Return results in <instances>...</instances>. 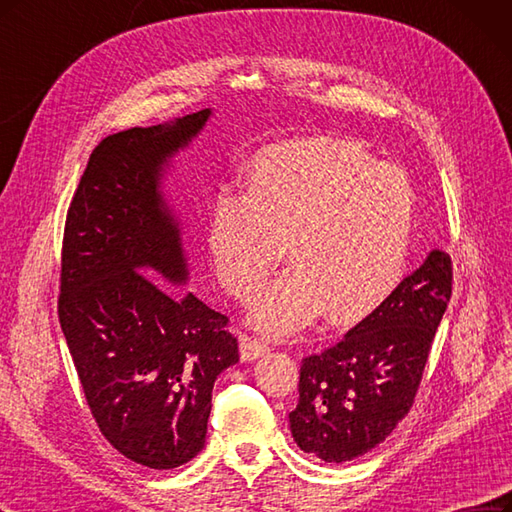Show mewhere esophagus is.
<instances>
[{
  "instance_id": "1",
  "label": "esophagus",
  "mask_w": 512,
  "mask_h": 512,
  "mask_svg": "<svg viewBox=\"0 0 512 512\" xmlns=\"http://www.w3.org/2000/svg\"><path fill=\"white\" fill-rule=\"evenodd\" d=\"M239 347H241V358L243 360L260 358V356H264L269 351V343L267 341H262L258 337H248V334H245V337L241 339Z\"/></svg>"
}]
</instances>
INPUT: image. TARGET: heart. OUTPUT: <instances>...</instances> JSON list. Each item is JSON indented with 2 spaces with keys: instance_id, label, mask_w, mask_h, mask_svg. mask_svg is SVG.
Returning <instances> with one entry per match:
<instances>
[{
  "instance_id": "heart-1",
  "label": "heart",
  "mask_w": 512,
  "mask_h": 512,
  "mask_svg": "<svg viewBox=\"0 0 512 512\" xmlns=\"http://www.w3.org/2000/svg\"><path fill=\"white\" fill-rule=\"evenodd\" d=\"M413 216L402 169L343 139H303L262 150L243 175L241 197H216L207 252L224 290L250 301L288 245L292 269L252 313L262 330L286 332L322 307L328 320L349 322L396 286Z\"/></svg>"
}]
</instances>
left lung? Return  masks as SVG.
I'll return each mask as SVG.
<instances>
[{
	"mask_svg": "<svg viewBox=\"0 0 512 512\" xmlns=\"http://www.w3.org/2000/svg\"><path fill=\"white\" fill-rule=\"evenodd\" d=\"M451 286V258L434 250L341 341L303 358L290 413L298 447L343 464L390 436L413 407Z\"/></svg>",
	"mask_w": 512,
	"mask_h": 512,
	"instance_id": "8db88e82",
	"label": "left lung"
}]
</instances>
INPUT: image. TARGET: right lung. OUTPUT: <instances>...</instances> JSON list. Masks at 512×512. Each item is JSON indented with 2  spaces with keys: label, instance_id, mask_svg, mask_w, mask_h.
<instances>
[{
  "label": "right lung",
  "instance_id": "1",
  "mask_svg": "<svg viewBox=\"0 0 512 512\" xmlns=\"http://www.w3.org/2000/svg\"><path fill=\"white\" fill-rule=\"evenodd\" d=\"M207 118L101 139L63 231L57 311L86 404L114 449L156 470L203 449L214 381L239 362L228 317L169 288L188 271L158 178Z\"/></svg>",
  "mask_w": 512,
  "mask_h": 512
}]
</instances>
